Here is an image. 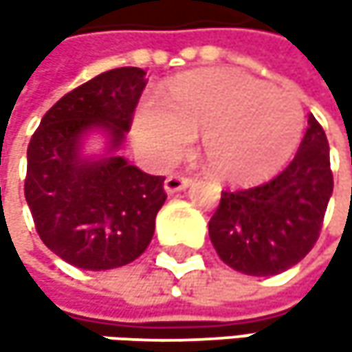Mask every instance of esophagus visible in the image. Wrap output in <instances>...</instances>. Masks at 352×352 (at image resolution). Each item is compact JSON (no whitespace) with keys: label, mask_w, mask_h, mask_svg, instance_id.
Wrapping results in <instances>:
<instances>
[{"label":"esophagus","mask_w":352,"mask_h":352,"mask_svg":"<svg viewBox=\"0 0 352 352\" xmlns=\"http://www.w3.org/2000/svg\"><path fill=\"white\" fill-rule=\"evenodd\" d=\"M189 183H191V179H189V177L181 175V173L169 175L167 179H165V191H167V193H177V191L185 189Z\"/></svg>","instance_id":"1"}]
</instances>
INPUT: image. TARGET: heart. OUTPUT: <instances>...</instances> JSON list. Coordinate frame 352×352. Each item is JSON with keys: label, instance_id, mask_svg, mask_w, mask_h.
<instances>
[{"label": "heart", "instance_id": "1", "mask_svg": "<svg viewBox=\"0 0 352 352\" xmlns=\"http://www.w3.org/2000/svg\"><path fill=\"white\" fill-rule=\"evenodd\" d=\"M136 138L161 163L177 161L204 132L208 169L248 183L281 167L304 130V107L281 87L236 71H199L177 79L169 102L146 98L134 120Z\"/></svg>", "mask_w": 352, "mask_h": 352}]
</instances>
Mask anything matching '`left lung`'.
Returning a JSON list of instances; mask_svg holds the SVG:
<instances>
[{"mask_svg":"<svg viewBox=\"0 0 352 352\" xmlns=\"http://www.w3.org/2000/svg\"><path fill=\"white\" fill-rule=\"evenodd\" d=\"M332 185L328 140L310 116L296 157L279 175L222 191L208 224L218 256L254 277L287 271L316 245Z\"/></svg>","mask_w":352,"mask_h":352,"instance_id":"obj_1","label":"left lung"}]
</instances>
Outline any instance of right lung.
I'll return each mask as SVG.
<instances>
[{"mask_svg":"<svg viewBox=\"0 0 352 352\" xmlns=\"http://www.w3.org/2000/svg\"><path fill=\"white\" fill-rule=\"evenodd\" d=\"M144 71L120 67L75 87L50 107L28 144L24 195L40 241L63 261L106 271L138 258L153 239L167 199L165 177L124 157L85 161L81 134L106 128L111 148L130 130L144 91Z\"/></svg>","mask_w":352,"mask_h":352,"instance_id":"right-lung-1","label":"right lung"}]
</instances>
